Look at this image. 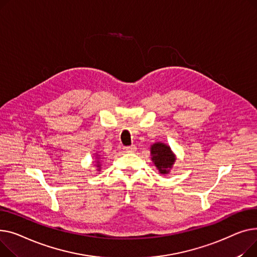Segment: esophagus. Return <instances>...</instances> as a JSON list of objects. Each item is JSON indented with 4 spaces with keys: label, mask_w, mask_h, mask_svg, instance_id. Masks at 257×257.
<instances>
[{
    "label": "esophagus",
    "mask_w": 257,
    "mask_h": 257,
    "mask_svg": "<svg viewBox=\"0 0 257 257\" xmlns=\"http://www.w3.org/2000/svg\"><path fill=\"white\" fill-rule=\"evenodd\" d=\"M123 149H124V152H126V153H134V152H136L137 147H136L135 145H132V146H126Z\"/></svg>",
    "instance_id": "obj_1"
}]
</instances>
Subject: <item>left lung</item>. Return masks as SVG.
Returning a JSON list of instances; mask_svg holds the SVG:
<instances>
[{"label": "left lung", "mask_w": 257, "mask_h": 257, "mask_svg": "<svg viewBox=\"0 0 257 257\" xmlns=\"http://www.w3.org/2000/svg\"><path fill=\"white\" fill-rule=\"evenodd\" d=\"M150 156L154 165L163 175L169 174L176 161V156L171 147L163 142H155L150 145Z\"/></svg>", "instance_id": "obj_1"}]
</instances>
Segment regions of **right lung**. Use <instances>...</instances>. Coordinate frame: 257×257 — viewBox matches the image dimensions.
Returning a JSON list of instances; mask_svg holds the SVG:
<instances>
[{
    "mask_svg": "<svg viewBox=\"0 0 257 257\" xmlns=\"http://www.w3.org/2000/svg\"><path fill=\"white\" fill-rule=\"evenodd\" d=\"M94 156H95V167L97 168L96 170L97 171H100V169H101V163H102V159H101V157L96 153V154H94Z\"/></svg>",
    "mask_w": 257,
    "mask_h": 257,
    "instance_id": "obj_1",
    "label": "right lung"
}]
</instances>
